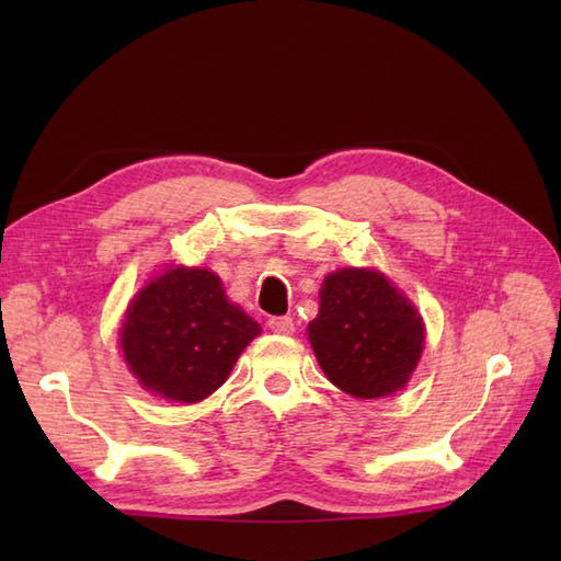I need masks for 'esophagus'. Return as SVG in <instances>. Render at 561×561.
<instances>
[{
	"label": "esophagus",
	"instance_id": "obj_1",
	"mask_svg": "<svg viewBox=\"0 0 561 561\" xmlns=\"http://www.w3.org/2000/svg\"><path fill=\"white\" fill-rule=\"evenodd\" d=\"M268 330L276 332V334H293L295 332V322L290 316H276V318H268Z\"/></svg>",
	"mask_w": 561,
	"mask_h": 561
}]
</instances>
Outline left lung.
Returning a JSON list of instances; mask_svg holds the SVG:
<instances>
[{
	"label": "left lung",
	"instance_id": "obj_1",
	"mask_svg": "<svg viewBox=\"0 0 561 561\" xmlns=\"http://www.w3.org/2000/svg\"><path fill=\"white\" fill-rule=\"evenodd\" d=\"M309 342L325 377L353 398L404 388L421 358L423 320L379 271L339 268L322 280Z\"/></svg>",
	"mask_w": 561,
	"mask_h": 561
}]
</instances>
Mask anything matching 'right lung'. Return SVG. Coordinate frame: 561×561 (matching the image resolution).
<instances>
[{
    "label": "right lung",
    "instance_id": "obj_1",
    "mask_svg": "<svg viewBox=\"0 0 561 561\" xmlns=\"http://www.w3.org/2000/svg\"><path fill=\"white\" fill-rule=\"evenodd\" d=\"M260 332V322L227 299L213 271L175 266L135 295L118 346L151 396L201 402L227 381Z\"/></svg>",
    "mask_w": 561,
    "mask_h": 561
}]
</instances>
